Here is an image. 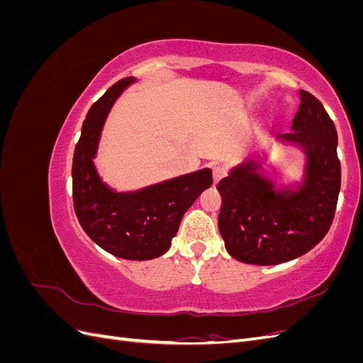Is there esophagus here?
Returning a JSON list of instances; mask_svg holds the SVG:
<instances>
[{"mask_svg":"<svg viewBox=\"0 0 363 363\" xmlns=\"http://www.w3.org/2000/svg\"><path fill=\"white\" fill-rule=\"evenodd\" d=\"M224 177H225V169L221 168V167H215L213 168V182H215V184Z\"/></svg>","mask_w":363,"mask_h":363,"instance_id":"obj_1","label":"esophagus"}]
</instances>
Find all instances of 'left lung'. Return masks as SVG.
<instances>
[{
	"instance_id": "obj_1",
	"label": "left lung",
	"mask_w": 363,
	"mask_h": 363,
	"mask_svg": "<svg viewBox=\"0 0 363 363\" xmlns=\"http://www.w3.org/2000/svg\"><path fill=\"white\" fill-rule=\"evenodd\" d=\"M300 107L283 144L306 156L303 182L276 188V182L248 159L232 168L216 189L223 196L218 218L228 255L251 265H277L311 251L332 225L340 189L337 133L316 98L300 91Z\"/></svg>"
}]
</instances>
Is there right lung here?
I'll return each mask as SVG.
<instances>
[{
	"mask_svg": "<svg viewBox=\"0 0 363 363\" xmlns=\"http://www.w3.org/2000/svg\"><path fill=\"white\" fill-rule=\"evenodd\" d=\"M133 83L135 77L119 80L87 112L74 151L72 199L80 225L96 245L121 259L150 260L169 250L183 215L213 179L204 168L130 192L101 180L94 163L101 130L116 98Z\"/></svg>",
	"mask_w": 363,
	"mask_h": 363,
	"instance_id": "right-lung-1",
	"label": "right lung"
}]
</instances>
